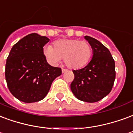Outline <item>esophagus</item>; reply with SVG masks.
<instances>
[{"instance_id": "34e87169", "label": "esophagus", "mask_w": 133, "mask_h": 133, "mask_svg": "<svg viewBox=\"0 0 133 133\" xmlns=\"http://www.w3.org/2000/svg\"><path fill=\"white\" fill-rule=\"evenodd\" d=\"M67 71V69H62V73H64Z\"/></svg>"}]
</instances>
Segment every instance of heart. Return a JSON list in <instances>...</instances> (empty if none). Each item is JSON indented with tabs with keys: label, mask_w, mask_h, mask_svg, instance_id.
I'll return each mask as SVG.
<instances>
[{
	"label": "heart",
	"mask_w": 133,
	"mask_h": 133,
	"mask_svg": "<svg viewBox=\"0 0 133 133\" xmlns=\"http://www.w3.org/2000/svg\"><path fill=\"white\" fill-rule=\"evenodd\" d=\"M91 52V46L87 42L76 39H59L55 43V47L47 45L44 48L45 56L51 64L56 65L64 57L66 64L72 69L87 65Z\"/></svg>",
	"instance_id": "1"
}]
</instances>
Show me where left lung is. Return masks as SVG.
<instances>
[{
  "label": "left lung",
  "instance_id": "8db88e82",
  "mask_svg": "<svg viewBox=\"0 0 133 133\" xmlns=\"http://www.w3.org/2000/svg\"><path fill=\"white\" fill-rule=\"evenodd\" d=\"M84 39L93 50L90 62L85 67L74 70V79L71 90L80 101L97 102L105 97L113 88L116 78L115 62L110 51L98 40L89 36Z\"/></svg>",
  "mask_w": 133,
  "mask_h": 133
}]
</instances>
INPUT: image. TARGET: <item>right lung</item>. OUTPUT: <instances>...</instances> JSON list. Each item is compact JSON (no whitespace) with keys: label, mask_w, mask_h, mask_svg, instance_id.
Segmentation results:
<instances>
[{"label":"right lung","mask_w":133,"mask_h":133,"mask_svg":"<svg viewBox=\"0 0 133 133\" xmlns=\"http://www.w3.org/2000/svg\"><path fill=\"white\" fill-rule=\"evenodd\" d=\"M45 36L31 33L13 45L7 58L5 79L12 96L23 102H37L49 92L52 82L62 74L60 68L47 63L43 46Z\"/></svg>","instance_id":"obj_1"}]
</instances>
